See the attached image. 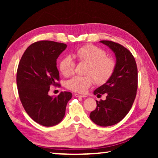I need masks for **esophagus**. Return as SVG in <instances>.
I'll return each mask as SVG.
<instances>
[{"label":"esophagus","instance_id":"34e87169","mask_svg":"<svg viewBox=\"0 0 158 158\" xmlns=\"http://www.w3.org/2000/svg\"><path fill=\"white\" fill-rule=\"evenodd\" d=\"M74 96H75L76 98H86V95H79V94H77V93H75V94H74Z\"/></svg>","mask_w":158,"mask_h":158}]
</instances>
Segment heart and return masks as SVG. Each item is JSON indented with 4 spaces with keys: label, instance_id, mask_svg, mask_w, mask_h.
Here are the masks:
<instances>
[{
    "label": "heart",
    "instance_id": "heart-1",
    "mask_svg": "<svg viewBox=\"0 0 158 158\" xmlns=\"http://www.w3.org/2000/svg\"><path fill=\"white\" fill-rule=\"evenodd\" d=\"M75 56L79 63H88L85 76H75L66 82L65 86L72 91L85 93L94 81L96 84H106L114 73L116 63L114 59L106 56L104 49L91 44H85L77 49ZM75 62L70 56H66L60 60L59 69L65 77L73 74Z\"/></svg>",
    "mask_w": 158,
    "mask_h": 158
}]
</instances>
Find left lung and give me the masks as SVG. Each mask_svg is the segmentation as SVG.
<instances>
[{
  "instance_id": "8db88e82",
  "label": "left lung",
  "mask_w": 158,
  "mask_h": 158,
  "mask_svg": "<svg viewBox=\"0 0 158 158\" xmlns=\"http://www.w3.org/2000/svg\"><path fill=\"white\" fill-rule=\"evenodd\" d=\"M114 52L116 66L106 84L98 88L95 95L105 94V100L96 101L97 106L90 112V118L100 126L118 123L128 114L135 101L138 87V72L135 58L129 50L116 42L102 40Z\"/></svg>"
}]
</instances>
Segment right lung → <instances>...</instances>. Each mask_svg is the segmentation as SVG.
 <instances>
[{
  "label": "right lung",
  "instance_id": "add662e5",
  "mask_svg": "<svg viewBox=\"0 0 158 158\" xmlns=\"http://www.w3.org/2000/svg\"><path fill=\"white\" fill-rule=\"evenodd\" d=\"M67 44L41 40L31 44L23 53L17 72V84L21 102L34 121L46 127L57 125L65 114L70 92L58 96L48 95L51 85L60 86L56 60Z\"/></svg>",
  "mask_w": 158,
  "mask_h": 158
}]
</instances>
